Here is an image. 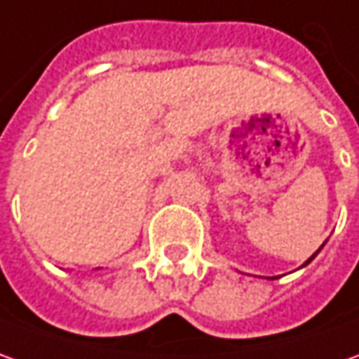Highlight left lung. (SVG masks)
I'll return each instance as SVG.
<instances>
[{
    "instance_id": "1",
    "label": "left lung",
    "mask_w": 359,
    "mask_h": 359,
    "mask_svg": "<svg viewBox=\"0 0 359 359\" xmlns=\"http://www.w3.org/2000/svg\"><path fill=\"white\" fill-rule=\"evenodd\" d=\"M324 244H326V242H324ZM324 244H322V246H320V248H318V250H316V252L312 254V256H310V258H308V260H306V262H304L302 266H300V268H304V266H308V264H310V262H312V260H314L316 256H318V252H320V250H322V248H324ZM274 278H276V276H274ZM274 278H272V280H274Z\"/></svg>"
}]
</instances>
